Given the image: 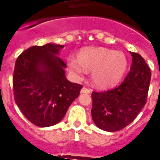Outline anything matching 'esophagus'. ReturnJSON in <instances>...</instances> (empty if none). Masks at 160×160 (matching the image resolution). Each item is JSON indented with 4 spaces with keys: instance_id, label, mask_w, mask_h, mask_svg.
<instances>
[{
    "instance_id": "34e87169",
    "label": "esophagus",
    "mask_w": 160,
    "mask_h": 160,
    "mask_svg": "<svg viewBox=\"0 0 160 160\" xmlns=\"http://www.w3.org/2000/svg\"><path fill=\"white\" fill-rule=\"evenodd\" d=\"M81 93H91V90L87 89L86 87H82V89L81 90Z\"/></svg>"
}]
</instances>
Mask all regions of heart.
Listing matches in <instances>:
<instances>
[{
  "label": "heart",
  "instance_id": "b5f03b06",
  "mask_svg": "<svg viewBox=\"0 0 160 160\" xmlns=\"http://www.w3.org/2000/svg\"><path fill=\"white\" fill-rule=\"evenodd\" d=\"M67 65L76 78H82L86 70L91 71V81L98 88L117 84L125 74L128 60L121 51L105 48H85L80 50L78 58L70 57Z\"/></svg>",
  "mask_w": 160,
  "mask_h": 160
}]
</instances>
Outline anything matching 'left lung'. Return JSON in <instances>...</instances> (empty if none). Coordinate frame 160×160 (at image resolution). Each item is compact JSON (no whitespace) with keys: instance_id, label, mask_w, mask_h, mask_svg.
Returning a JSON list of instances; mask_svg holds the SVG:
<instances>
[{"instance_id":"obj_1","label":"left lung","mask_w":160,"mask_h":160,"mask_svg":"<svg viewBox=\"0 0 160 160\" xmlns=\"http://www.w3.org/2000/svg\"><path fill=\"white\" fill-rule=\"evenodd\" d=\"M130 71L117 87L103 92H93L92 119L98 128L117 132L132 122L146 103L151 70L143 57L130 52Z\"/></svg>"}]
</instances>
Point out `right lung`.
Returning <instances> with one entry per match:
<instances>
[{
  "instance_id": "right-lung-1",
  "label": "right lung",
  "mask_w": 160,
  "mask_h": 160,
  "mask_svg": "<svg viewBox=\"0 0 160 160\" xmlns=\"http://www.w3.org/2000/svg\"><path fill=\"white\" fill-rule=\"evenodd\" d=\"M63 48L52 43L31 47L16 61L15 102L23 116L38 127H50L62 121L82 88L66 78L67 65L58 56Z\"/></svg>"
}]
</instances>
